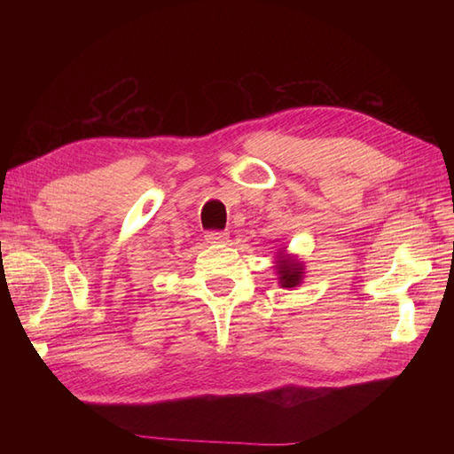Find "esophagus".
I'll return each instance as SVG.
<instances>
[{
	"label": "esophagus",
	"instance_id": "1",
	"mask_svg": "<svg viewBox=\"0 0 454 454\" xmlns=\"http://www.w3.org/2000/svg\"><path fill=\"white\" fill-rule=\"evenodd\" d=\"M227 239H229V235L223 231L206 232V242H210V244H223V242H227Z\"/></svg>",
	"mask_w": 454,
	"mask_h": 454
}]
</instances>
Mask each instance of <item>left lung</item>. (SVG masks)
Listing matches in <instances>:
<instances>
[{"instance_id": "obj_1", "label": "left lung", "mask_w": 454, "mask_h": 454, "mask_svg": "<svg viewBox=\"0 0 454 454\" xmlns=\"http://www.w3.org/2000/svg\"><path fill=\"white\" fill-rule=\"evenodd\" d=\"M284 252H278V261H277V272H278V280L282 287H295L303 280V263L297 261L292 255H282Z\"/></svg>"}]
</instances>
